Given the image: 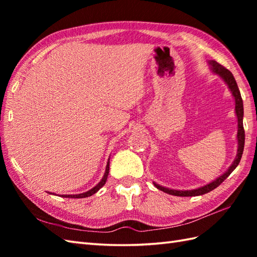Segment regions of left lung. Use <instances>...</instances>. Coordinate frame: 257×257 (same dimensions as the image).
I'll return each mask as SVG.
<instances>
[{"label": "left lung", "instance_id": "obj_1", "mask_svg": "<svg viewBox=\"0 0 257 257\" xmlns=\"http://www.w3.org/2000/svg\"><path fill=\"white\" fill-rule=\"evenodd\" d=\"M209 64L211 66L212 72L219 75L220 77L225 81V84L227 85L228 89H230L232 92L234 99H235V113L237 117V154H236V158H235V160L233 161L232 165L230 166V168L227 169V171H225V173H223L222 176L216 178L214 181L207 183L204 185V187H201L198 189L187 190V191L173 190V189L165 188V187H162V185H159V184L154 182L157 189H159L168 194L176 195V196H195V195H202L204 193L210 192V191L214 190L215 188L219 187V185L234 171V169L238 166L239 161H241L243 150H244V143H245V133H244V127H243L244 109H243V100L241 97V92H239L235 78H234V76L230 72V70L226 69L224 66H222L221 64H219L215 61H210Z\"/></svg>", "mask_w": 257, "mask_h": 257}]
</instances>
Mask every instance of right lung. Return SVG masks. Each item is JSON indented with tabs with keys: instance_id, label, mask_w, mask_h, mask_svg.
I'll return each mask as SVG.
<instances>
[{
	"instance_id": "1",
	"label": "right lung",
	"mask_w": 257,
	"mask_h": 257,
	"mask_svg": "<svg viewBox=\"0 0 257 257\" xmlns=\"http://www.w3.org/2000/svg\"><path fill=\"white\" fill-rule=\"evenodd\" d=\"M108 173H109V160L107 162V166H106V171H105V174H103L102 179L100 180V182L98 183L96 187H94L92 189H90L89 191H87V192H84V193H80V194H65L63 195L64 198H72V199H81V198H88V196L95 194L97 191H99L100 188L103 187V184L106 183L107 181V178H108Z\"/></svg>"
}]
</instances>
